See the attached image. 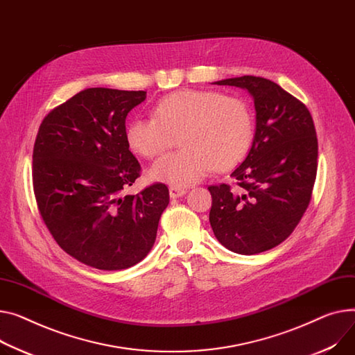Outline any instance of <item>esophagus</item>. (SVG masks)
Masks as SVG:
<instances>
[{
	"label": "esophagus",
	"instance_id": "esophagus-1",
	"mask_svg": "<svg viewBox=\"0 0 355 355\" xmlns=\"http://www.w3.org/2000/svg\"><path fill=\"white\" fill-rule=\"evenodd\" d=\"M185 193H187V190H184V188H181V187H170V197L171 198L182 197Z\"/></svg>",
	"mask_w": 355,
	"mask_h": 355
}]
</instances>
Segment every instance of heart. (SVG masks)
<instances>
[{
	"instance_id": "heart-1",
	"label": "heart",
	"mask_w": 355,
	"mask_h": 355,
	"mask_svg": "<svg viewBox=\"0 0 355 355\" xmlns=\"http://www.w3.org/2000/svg\"><path fill=\"white\" fill-rule=\"evenodd\" d=\"M180 135L178 153L161 157L148 178L188 187L212 170H228L247 154L254 137L250 104L212 89H182L162 98L154 116H135L125 127L128 147L146 158L170 150Z\"/></svg>"
}]
</instances>
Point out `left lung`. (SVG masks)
Returning a JSON list of instances; mask_svg holds the SVG:
<instances>
[{
  "label": "left lung",
  "instance_id": "obj_1",
  "mask_svg": "<svg viewBox=\"0 0 355 355\" xmlns=\"http://www.w3.org/2000/svg\"><path fill=\"white\" fill-rule=\"evenodd\" d=\"M247 89L255 105V135L231 173L237 187L211 185L209 224L228 250L254 255L288 239L311 201L318 141L313 116L278 84L254 76L214 83Z\"/></svg>",
  "mask_w": 355,
  "mask_h": 355
}]
</instances>
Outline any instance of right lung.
<instances>
[{
  "label": "right lung",
  "mask_w": 355,
  "mask_h": 355,
  "mask_svg": "<svg viewBox=\"0 0 355 355\" xmlns=\"http://www.w3.org/2000/svg\"><path fill=\"white\" fill-rule=\"evenodd\" d=\"M146 97V91L87 88L49 112L35 138L41 218L67 254L94 268L125 270L146 258L170 202L161 182L124 196L141 171L125 118Z\"/></svg>",
  "instance_id": "add662e5"
}]
</instances>
